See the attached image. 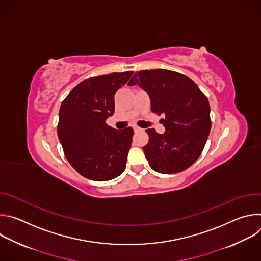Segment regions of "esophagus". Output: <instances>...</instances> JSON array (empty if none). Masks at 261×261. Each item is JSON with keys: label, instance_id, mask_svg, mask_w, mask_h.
I'll return each instance as SVG.
<instances>
[{"label": "esophagus", "instance_id": "obj_1", "mask_svg": "<svg viewBox=\"0 0 261 261\" xmlns=\"http://www.w3.org/2000/svg\"><path fill=\"white\" fill-rule=\"evenodd\" d=\"M133 130H134V132H140V131H142L143 129H141L140 127H138V126L134 125V126H133Z\"/></svg>", "mask_w": 261, "mask_h": 261}]
</instances>
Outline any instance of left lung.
I'll return each mask as SVG.
<instances>
[{
    "instance_id": "obj_1",
    "label": "left lung",
    "mask_w": 261,
    "mask_h": 261,
    "mask_svg": "<svg viewBox=\"0 0 261 261\" xmlns=\"http://www.w3.org/2000/svg\"><path fill=\"white\" fill-rule=\"evenodd\" d=\"M138 85L151 99V109L164 115L165 132L147 129L142 147L150 166L160 173H177L200 156L211 131L210 103L198 86L184 74L166 70H141L129 86Z\"/></svg>"
}]
</instances>
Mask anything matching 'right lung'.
Wrapping results in <instances>:
<instances>
[{
  "mask_svg": "<svg viewBox=\"0 0 261 261\" xmlns=\"http://www.w3.org/2000/svg\"><path fill=\"white\" fill-rule=\"evenodd\" d=\"M133 71L110 73L83 81L60 107L58 136L64 154L83 176L97 181L113 179L126 168L133 129L118 131L106 124L115 113V95Z\"/></svg>",
  "mask_w": 261,
  "mask_h": 261,
  "instance_id": "add662e5",
  "label": "right lung"
}]
</instances>
